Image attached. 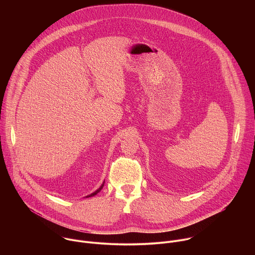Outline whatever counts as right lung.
<instances>
[{"label":"right lung","instance_id":"add662e5","mask_svg":"<svg viewBox=\"0 0 255 255\" xmlns=\"http://www.w3.org/2000/svg\"><path fill=\"white\" fill-rule=\"evenodd\" d=\"M103 187H104V183H103V185H102V186H101V187H100V188H99V189H98L96 192H94L93 194H91V195H90V196H88V197H93V196L97 195V194H98V193H99V192H100V191L103 189ZM88 197H87V198H88Z\"/></svg>","mask_w":255,"mask_h":255}]
</instances>
